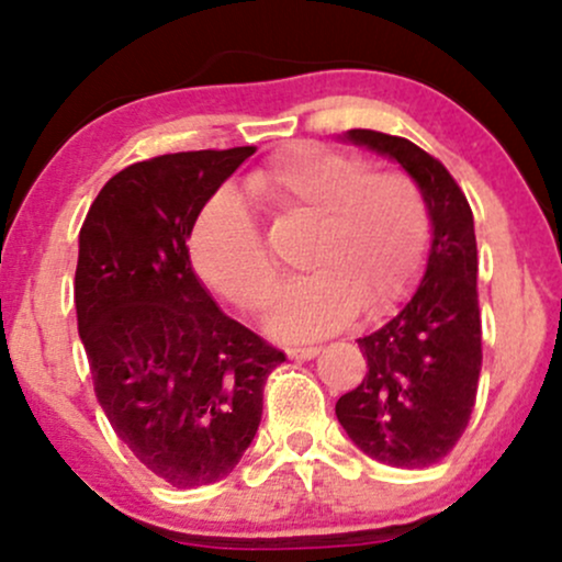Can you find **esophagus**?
<instances>
[{
  "label": "esophagus",
  "instance_id": "34e87169",
  "mask_svg": "<svg viewBox=\"0 0 562 562\" xmlns=\"http://www.w3.org/2000/svg\"><path fill=\"white\" fill-rule=\"evenodd\" d=\"M319 353V348L317 346H306V348H288V357L290 359H303V362H306V359H314Z\"/></svg>",
  "mask_w": 562,
  "mask_h": 562
}]
</instances>
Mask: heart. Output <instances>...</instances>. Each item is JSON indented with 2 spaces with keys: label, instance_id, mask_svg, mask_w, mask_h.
Segmentation results:
<instances>
[{
  "label": "heart",
  "instance_id": "heart-1",
  "mask_svg": "<svg viewBox=\"0 0 562 562\" xmlns=\"http://www.w3.org/2000/svg\"><path fill=\"white\" fill-rule=\"evenodd\" d=\"M269 214L312 218L303 267L272 312V330L306 340L362 314L402 303L423 272L430 214L420 187L402 171H370L367 158L317 142H293L245 177ZM190 263L205 288L245 314L272 301L280 269L261 229L232 192H216L190 229Z\"/></svg>",
  "mask_w": 562,
  "mask_h": 562
}]
</instances>
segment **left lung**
<instances>
[{
    "label": "left lung",
    "mask_w": 562,
    "mask_h": 562,
    "mask_svg": "<svg viewBox=\"0 0 562 562\" xmlns=\"http://www.w3.org/2000/svg\"><path fill=\"white\" fill-rule=\"evenodd\" d=\"M348 139L396 158L420 187L434 222L423 285L380 330L359 338L362 383L344 393L335 415L372 460L428 468L465 434L481 375L479 248L465 192L441 160L415 142L372 128Z\"/></svg>",
    "instance_id": "left-lung-1"
}]
</instances>
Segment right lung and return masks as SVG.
<instances>
[{"label":"right lung","instance_id":"add662e5","mask_svg":"<svg viewBox=\"0 0 562 562\" xmlns=\"http://www.w3.org/2000/svg\"><path fill=\"white\" fill-rule=\"evenodd\" d=\"M254 145L166 153L126 166L79 235L76 317L97 402L115 436L177 488L222 481L261 423L263 383L285 362L200 285L192 222Z\"/></svg>","mask_w":562,"mask_h":562}]
</instances>
